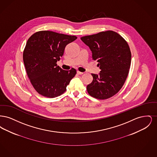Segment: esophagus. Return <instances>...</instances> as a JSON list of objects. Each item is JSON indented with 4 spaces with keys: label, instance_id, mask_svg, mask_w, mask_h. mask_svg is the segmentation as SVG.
<instances>
[{
    "label": "esophagus",
    "instance_id": "obj_1",
    "mask_svg": "<svg viewBox=\"0 0 157 157\" xmlns=\"http://www.w3.org/2000/svg\"><path fill=\"white\" fill-rule=\"evenodd\" d=\"M77 74H78V75H82V74H83V72H80V71H77Z\"/></svg>",
    "mask_w": 157,
    "mask_h": 157
}]
</instances>
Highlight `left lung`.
<instances>
[{
	"label": "left lung",
	"instance_id": "1",
	"mask_svg": "<svg viewBox=\"0 0 157 157\" xmlns=\"http://www.w3.org/2000/svg\"><path fill=\"white\" fill-rule=\"evenodd\" d=\"M97 60L101 69L98 75L92 74L93 81L87 86L92 97L106 99L112 97L122 88L131 66V53L127 41L112 30L81 37Z\"/></svg>",
	"mask_w": 157,
	"mask_h": 157
}]
</instances>
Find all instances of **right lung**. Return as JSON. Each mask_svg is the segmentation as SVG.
Returning <instances> with one entry per match:
<instances>
[{"instance_id": "add662e5", "label": "right lung", "mask_w": 157, "mask_h": 157, "mask_svg": "<svg viewBox=\"0 0 157 157\" xmlns=\"http://www.w3.org/2000/svg\"><path fill=\"white\" fill-rule=\"evenodd\" d=\"M77 39L75 36L52 31H39L27 41L23 53L26 73L37 92L45 97L63 94L76 74L75 69L63 70L57 61L63 55L65 46Z\"/></svg>"}]
</instances>
